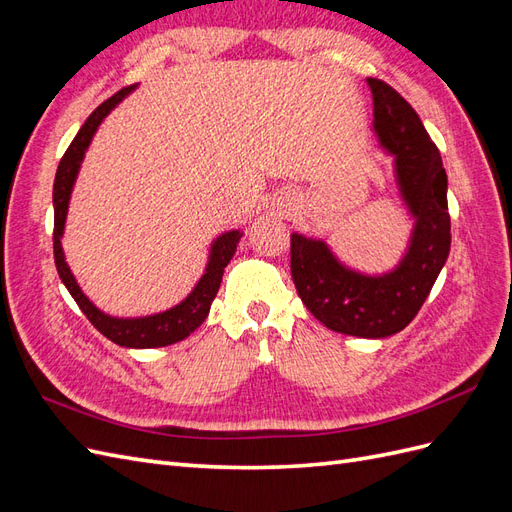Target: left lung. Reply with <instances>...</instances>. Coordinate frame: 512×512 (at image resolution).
Here are the masks:
<instances>
[{"instance_id": "left-lung-1", "label": "left lung", "mask_w": 512, "mask_h": 512, "mask_svg": "<svg viewBox=\"0 0 512 512\" xmlns=\"http://www.w3.org/2000/svg\"><path fill=\"white\" fill-rule=\"evenodd\" d=\"M374 94L376 132L393 153L397 179L416 218L410 250L384 277H367L339 265L322 241L290 235V273L309 312L324 327L356 337H389L406 329L423 307L451 250L446 170L440 151L414 108L380 79Z\"/></svg>"}]
</instances>
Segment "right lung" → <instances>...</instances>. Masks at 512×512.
Wrapping results in <instances>:
<instances>
[{
  "instance_id": "add662e5",
  "label": "right lung",
  "mask_w": 512,
  "mask_h": 512,
  "mask_svg": "<svg viewBox=\"0 0 512 512\" xmlns=\"http://www.w3.org/2000/svg\"><path fill=\"white\" fill-rule=\"evenodd\" d=\"M134 85L119 89L117 94H113L108 100H104L94 113L87 117L83 123V128L79 134L74 136V141L66 149L64 158L59 160L57 166V175L53 183V207H55V224H53V254H55V267L61 277V282L68 288L72 294V299L76 305L81 307V312L89 318V322L104 335L111 339V342L126 346V348H160V346H170L175 342H181V339L188 337L194 329H198L200 324L205 322L209 307L218 294L220 282L224 269L230 262L232 254L237 250V241L241 239L239 230H232L222 235L218 241L213 243L211 258L207 265V273L200 277L198 286L192 290V294L183 303L177 307L168 309V312L156 314V316H147V318H111L102 314L100 309L89 303V299L81 292L79 284L74 282V277L64 260V252H61V232H64V222H66V213H68V200L72 192V183L76 179V173H79L81 160L85 156V149L94 136L96 128L100 126V121L108 115V111L132 91Z\"/></svg>"
}]
</instances>
